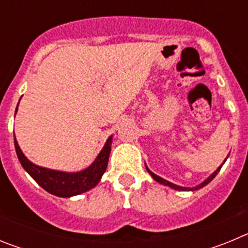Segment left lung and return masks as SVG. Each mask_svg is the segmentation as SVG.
<instances>
[{
	"instance_id": "left-lung-1",
	"label": "left lung",
	"mask_w": 248,
	"mask_h": 248,
	"mask_svg": "<svg viewBox=\"0 0 248 248\" xmlns=\"http://www.w3.org/2000/svg\"><path fill=\"white\" fill-rule=\"evenodd\" d=\"M227 157H229V156H227ZM227 157L225 160H223V163L221 164V165L218 166V168L216 169V170H215V171L212 172V174L210 175V176L207 177V179H206L205 181H202V183H201L200 185L195 186V187H184V186L175 185V184H172V183H170V181L165 180V179H163V177L157 176L156 174H154V172L149 170L148 166H146V165L145 166H146V170H148V172L151 175V177H153V179H154L155 181H157V183H159V184H161V185L169 186V187H171V189H174V190H177V191H195V190H199V189H201V187H203V186L207 185V184H209L210 181H211L212 179H214V177L218 174V171H220V170H221V168H222V165H223V164H225V161H226V160H227Z\"/></svg>"
}]
</instances>
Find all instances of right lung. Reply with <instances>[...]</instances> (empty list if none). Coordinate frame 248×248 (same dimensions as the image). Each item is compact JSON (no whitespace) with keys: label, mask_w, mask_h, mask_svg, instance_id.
Listing matches in <instances>:
<instances>
[{"label":"right lung","mask_w":248,"mask_h":248,"mask_svg":"<svg viewBox=\"0 0 248 248\" xmlns=\"http://www.w3.org/2000/svg\"><path fill=\"white\" fill-rule=\"evenodd\" d=\"M17 109H18V104H17L16 113ZM16 113H15V115H16ZM111 143H113V135H110L107 139L98 156L88 168L80 170V171L67 172L43 168V166L32 163L22 153L21 148L17 143L16 137H15V148H16L17 156H18L22 168L25 169L41 187H43L49 194L58 196V198H72L76 195L89 191L98 185L103 174L107 170V166H108Z\"/></svg>","instance_id":"right-lung-1"}]
</instances>
